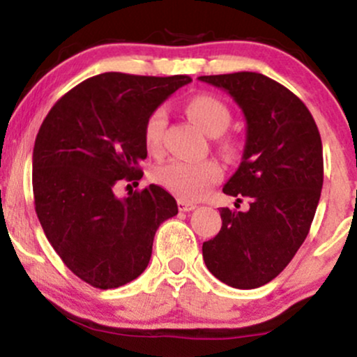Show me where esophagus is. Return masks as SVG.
Wrapping results in <instances>:
<instances>
[{
    "mask_svg": "<svg viewBox=\"0 0 357 357\" xmlns=\"http://www.w3.org/2000/svg\"><path fill=\"white\" fill-rule=\"evenodd\" d=\"M178 208H179V211H192L196 208V204L190 203V202H184V199H179Z\"/></svg>",
    "mask_w": 357,
    "mask_h": 357,
    "instance_id": "1",
    "label": "esophagus"
}]
</instances>
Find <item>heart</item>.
<instances>
[{
    "mask_svg": "<svg viewBox=\"0 0 357 357\" xmlns=\"http://www.w3.org/2000/svg\"><path fill=\"white\" fill-rule=\"evenodd\" d=\"M188 117L195 122L203 132L208 136H220L230 126L231 112L228 105L218 97L211 93H198L192 96L184 105ZM166 126V112L165 109L158 107L149 114L142 129V137H144V146L151 154H158L162 144V130ZM220 149L225 154H235L236 142L231 137H221L218 141ZM153 181L165 188L179 199H195L202 196L215 186L223 176V169L213 159H204V161H181V159H173L165 165L155 166L153 169Z\"/></svg>",
    "mask_w": 357,
    "mask_h": 357,
    "instance_id": "1",
    "label": "heart"
}]
</instances>
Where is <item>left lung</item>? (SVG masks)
<instances>
[{"label":"left lung","instance_id":"left-lung-1","mask_svg":"<svg viewBox=\"0 0 357 357\" xmlns=\"http://www.w3.org/2000/svg\"><path fill=\"white\" fill-rule=\"evenodd\" d=\"M243 110L247 141L225 195L248 211L221 208V230L203 243L210 272L235 289L268 284L290 264L312 225L324 183L322 141L296 93L257 72L203 75Z\"/></svg>","mask_w":357,"mask_h":357}]
</instances>
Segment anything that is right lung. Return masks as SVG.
Segmentation results:
<instances>
[{
  "label": "right lung",
  "instance_id": "add662e5",
  "mask_svg": "<svg viewBox=\"0 0 357 357\" xmlns=\"http://www.w3.org/2000/svg\"><path fill=\"white\" fill-rule=\"evenodd\" d=\"M190 82L121 72L90 77L56 100L36 134L35 211L53 250L89 285L107 290L137 278L159 225L178 215L176 199L158 184L124 199L114 186L142 178L146 119Z\"/></svg>",
  "mask_w": 357,
  "mask_h": 357
}]
</instances>
